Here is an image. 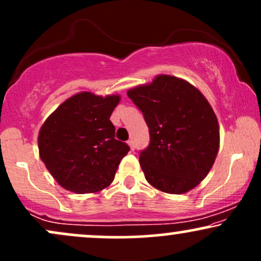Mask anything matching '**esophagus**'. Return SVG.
Masks as SVG:
<instances>
[{
  "instance_id": "34e87169",
  "label": "esophagus",
  "mask_w": 261,
  "mask_h": 261,
  "mask_svg": "<svg viewBox=\"0 0 261 261\" xmlns=\"http://www.w3.org/2000/svg\"><path fill=\"white\" fill-rule=\"evenodd\" d=\"M127 143H128V146H130V148L134 151V149H135V142H134V140L130 139V140L127 141Z\"/></svg>"
}]
</instances>
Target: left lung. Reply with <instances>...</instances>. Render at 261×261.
<instances>
[{
    "instance_id": "obj_1",
    "label": "left lung",
    "mask_w": 261,
    "mask_h": 261,
    "mask_svg": "<svg viewBox=\"0 0 261 261\" xmlns=\"http://www.w3.org/2000/svg\"><path fill=\"white\" fill-rule=\"evenodd\" d=\"M149 130L140 164L152 187L184 194L203 180L214 166L220 128L214 110L187 81L161 74L149 85L127 91Z\"/></svg>"
}]
</instances>
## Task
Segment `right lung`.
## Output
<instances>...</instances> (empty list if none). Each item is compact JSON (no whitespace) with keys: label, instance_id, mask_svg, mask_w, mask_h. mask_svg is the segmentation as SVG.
<instances>
[{"label":"right lung","instance_id":"1","mask_svg":"<svg viewBox=\"0 0 261 261\" xmlns=\"http://www.w3.org/2000/svg\"><path fill=\"white\" fill-rule=\"evenodd\" d=\"M119 95L82 92L68 98L44 122L38 137L45 167L66 190L97 193L112 184L130 147L115 139L110 121Z\"/></svg>","mask_w":261,"mask_h":261}]
</instances>
